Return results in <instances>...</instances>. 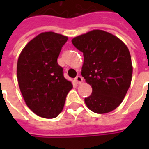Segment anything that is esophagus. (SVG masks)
I'll return each mask as SVG.
<instances>
[{
	"instance_id": "34e87169",
	"label": "esophagus",
	"mask_w": 149,
	"mask_h": 149,
	"mask_svg": "<svg viewBox=\"0 0 149 149\" xmlns=\"http://www.w3.org/2000/svg\"><path fill=\"white\" fill-rule=\"evenodd\" d=\"M75 81H77V84H81L83 82V78H82L81 76H77V77L75 78Z\"/></svg>"
}]
</instances>
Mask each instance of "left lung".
I'll return each instance as SVG.
<instances>
[{
  "instance_id": "obj_1",
  "label": "left lung",
  "mask_w": 149,
  "mask_h": 149,
  "mask_svg": "<svg viewBox=\"0 0 149 149\" xmlns=\"http://www.w3.org/2000/svg\"><path fill=\"white\" fill-rule=\"evenodd\" d=\"M72 45L84 55L81 75L93 88L84 101L93 112H109L121 104L130 87L131 56L118 37L103 30H93L74 37Z\"/></svg>"
}]
</instances>
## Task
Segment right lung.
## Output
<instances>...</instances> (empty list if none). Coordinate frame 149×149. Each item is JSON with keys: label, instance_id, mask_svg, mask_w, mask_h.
I'll use <instances>...</instances> for the list:
<instances>
[{"label": "right lung", "instance_id": "obj_1", "mask_svg": "<svg viewBox=\"0 0 149 149\" xmlns=\"http://www.w3.org/2000/svg\"><path fill=\"white\" fill-rule=\"evenodd\" d=\"M67 40L61 34L42 33L28 43L18 58L17 75L24 101L44 118H55L61 113L72 88L57 63Z\"/></svg>", "mask_w": 149, "mask_h": 149}]
</instances>
